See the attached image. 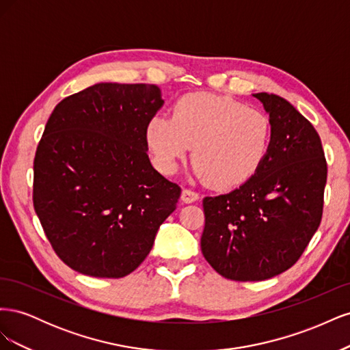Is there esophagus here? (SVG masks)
<instances>
[{
  "mask_svg": "<svg viewBox=\"0 0 350 350\" xmlns=\"http://www.w3.org/2000/svg\"><path fill=\"white\" fill-rule=\"evenodd\" d=\"M181 200L183 203H194V201L198 200V194L191 191V189H183V194H181Z\"/></svg>",
  "mask_w": 350,
  "mask_h": 350,
  "instance_id": "esophagus-1",
  "label": "esophagus"
}]
</instances>
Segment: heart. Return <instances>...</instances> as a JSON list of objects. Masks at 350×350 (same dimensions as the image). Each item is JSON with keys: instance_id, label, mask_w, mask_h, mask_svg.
Returning a JSON list of instances; mask_svg holds the SVG:
<instances>
[{"instance_id": "heart-1", "label": "heart", "mask_w": 350, "mask_h": 350, "mask_svg": "<svg viewBox=\"0 0 350 350\" xmlns=\"http://www.w3.org/2000/svg\"><path fill=\"white\" fill-rule=\"evenodd\" d=\"M144 137L162 174H175L194 146L196 175L213 188L230 189L250 181L267 161L273 124L232 98L191 93L174 105L172 116L149 120Z\"/></svg>"}]
</instances>
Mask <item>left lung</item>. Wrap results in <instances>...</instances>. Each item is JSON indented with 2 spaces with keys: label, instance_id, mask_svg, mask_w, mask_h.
Returning a JSON list of instances; mask_svg holds the SVG:
<instances>
[{
  "label": "left lung",
  "instance_id": "left-lung-1",
  "mask_svg": "<svg viewBox=\"0 0 350 350\" xmlns=\"http://www.w3.org/2000/svg\"><path fill=\"white\" fill-rule=\"evenodd\" d=\"M273 124L267 161L250 181L203 200L201 252L221 276L271 279L302 256L323 216L327 163L319 133L292 103L254 93Z\"/></svg>",
  "mask_w": 350,
  "mask_h": 350
}]
</instances>
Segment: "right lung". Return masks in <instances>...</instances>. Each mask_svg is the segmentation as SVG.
<instances>
[{
	"label": "right lung",
	"instance_id": "obj_1",
	"mask_svg": "<svg viewBox=\"0 0 350 350\" xmlns=\"http://www.w3.org/2000/svg\"><path fill=\"white\" fill-rule=\"evenodd\" d=\"M153 84L96 83L61 100L33 171V206L68 267L118 279L149 256L181 188L147 156L146 125L163 107Z\"/></svg>",
	"mask_w": 350,
	"mask_h": 350
}]
</instances>
